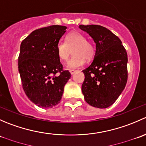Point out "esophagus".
<instances>
[{"instance_id": "obj_1", "label": "esophagus", "mask_w": 146, "mask_h": 146, "mask_svg": "<svg viewBox=\"0 0 146 146\" xmlns=\"http://www.w3.org/2000/svg\"><path fill=\"white\" fill-rule=\"evenodd\" d=\"M76 72H77V70H70V73L71 75H73L75 73H76Z\"/></svg>"}]
</instances>
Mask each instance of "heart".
Segmentation results:
<instances>
[{"mask_svg": "<svg viewBox=\"0 0 146 146\" xmlns=\"http://www.w3.org/2000/svg\"><path fill=\"white\" fill-rule=\"evenodd\" d=\"M71 50L73 56L68 61L67 68L69 69L77 68L85 63V59L90 60L95 54V48L87 38L79 32H72L67 35L66 42H58L56 51L59 59L66 62L71 55Z\"/></svg>", "mask_w": 146, "mask_h": 146, "instance_id": "b5f03b06", "label": "heart"}]
</instances>
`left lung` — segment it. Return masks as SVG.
<instances>
[{
    "instance_id": "1",
    "label": "left lung",
    "mask_w": 146,
    "mask_h": 146,
    "mask_svg": "<svg viewBox=\"0 0 146 146\" xmlns=\"http://www.w3.org/2000/svg\"><path fill=\"white\" fill-rule=\"evenodd\" d=\"M96 44L94 59L82 70V92L90 105L104 109L114 104L127 82L128 57L121 41L110 29L100 25H82Z\"/></svg>"
}]
</instances>
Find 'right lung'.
Returning <instances> with one entry per match:
<instances>
[{
  "instance_id": "1",
  "label": "right lung",
  "mask_w": 146,
  "mask_h": 146,
  "mask_svg": "<svg viewBox=\"0 0 146 146\" xmlns=\"http://www.w3.org/2000/svg\"><path fill=\"white\" fill-rule=\"evenodd\" d=\"M66 28L51 25L36 29L20 45L18 70L23 90L39 107L51 108L58 104L71 76L63 69L56 51Z\"/></svg>"
}]
</instances>
